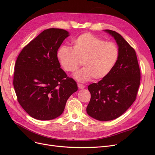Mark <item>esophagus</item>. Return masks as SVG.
<instances>
[{"mask_svg": "<svg viewBox=\"0 0 155 155\" xmlns=\"http://www.w3.org/2000/svg\"><path fill=\"white\" fill-rule=\"evenodd\" d=\"M78 87L79 89H84V88H85V85H82V84H78Z\"/></svg>", "mask_w": 155, "mask_h": 155, "instance_id": "34e87169", "label": "esophagus"}]
</instances>
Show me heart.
<instances>
[{
    "instance_id": "heart-1",
    "label": "heart",
    "mask_w": 155,
    "mask_h": 155,
    "mask_svg": "<svg viewBox=\"0 0 155 155\" xmlns=\"http://www.w3.org/2000/svg\"><path fill=\"white\" fill-rule=\"evenodd\" d=\"M71 48L60 46L56 51V58L63 70L74 72L81 64L84 66L74 74L80 82L92 78L99 80L107 77L117 63L119 50L112 42H105L102 39L89 32L81 34L71 41Z\"/></svg>"
}]
</instances>
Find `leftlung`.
<instances>
[{"label":"left lung","instance_id":"obj_1","mask_svg":"<svg viewBox=\"0 0 155 155\" xmlns=\"http://www.w3.org/2000/svg\"><path fill=\"white\" fill-rule=\"evenodd\" d=\"M104 31L116 40L119 58L107 77L88 85L91 99L87 112L96 120L108 121L123 115L133 104L140 84L141 73L134 49L116 31Z\"/></svg>","mask_w":155,"mask_h":155}]
</instances>
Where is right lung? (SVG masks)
I'll use <instances>...</instances> for the list:
<instances>
[{
    "label": "right lung",
    "mask_w": 155,
    "mask_h": 155,
    "mask_svg": "<svg viewBox=\"0 0 155 155\" xmlns=\"http://www.w3.org/2000/svg\"><path fill=\"white\" fill-rule=\"evenodd\" d=\"M69 36L64 29H46L22 49L16 60L13 85L18 101L36 119L59 117L68 99L78 90L56 58L57 50Z\"/></svg>",
    "instance_id": "1"
}]
</instances>
